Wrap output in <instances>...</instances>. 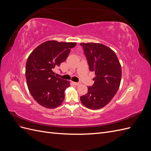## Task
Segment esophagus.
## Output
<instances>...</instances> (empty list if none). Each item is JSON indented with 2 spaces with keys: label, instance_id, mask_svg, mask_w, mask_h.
<instances>
[{
  "label": "esophagus",
  "instance_id": "1",
  "mask_svg": "<svg viewBox=\"0 0 151 151\" xmlns=\"http://www.w3.org/2000/svg\"><path fill=\"white\" fill-rule=\"evenodd\" d=\"M73 83H74L75 85H77V86H79V85L81 84V83H75V82H74Z\"/></svg>",
  "mask_w": 151,
  "mask_h": 151
}]
</instances>
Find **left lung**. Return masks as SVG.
<instances>
[{
	"mask_svg": "<svg viewBox=\"0 0 151 151\" xmlns=\"http://www.w3.org/2000/svg\"><path fill=\"white\" fill-rule=\"evenodd\" d=\"M91 72H95L94 84L88 87L86 94L81 96V103L91 109L106 106L119 89L122 67L115 52L98 43H81Z\"/></svg>",
	"mask_w": 151,
	"mask_h": 151,
	"instance_id": "left-lung-1",
	"label": "left lung"
}]
</instances>
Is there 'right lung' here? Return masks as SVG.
<instances>
[{
    "label": "right lung",
    "instance_id": "add662e5",
    "mask_svg": "<svg viewBox=\"0 0 151 151\" xmlns=\"http://www.w3.org/2000/svg\"><path fill=\"white\" fill-rule=\"evenodd\" d=\"M76 42L47 41L29 55L26 65V78L29 93L41 106L55 108L64 100L65 90L70 82L58 78L54 69L65 62Z\"/></svg>",
    "mask_w": 151,
    "mask_h": 151
}]
</instances>
